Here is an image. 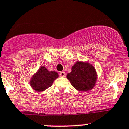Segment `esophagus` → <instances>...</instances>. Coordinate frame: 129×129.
Returning <instances> with one entry per match:
<instances>
[{
    "label": "esophagus",
    "mask_w": 129,
    "mask_h": 129,
    "mask_svg": "<svg viewBox=\"0 0 129 129\" xmlns=\"http://www.w3.org/2000/svg\"><path fill=\"white\" fill-rule=\"evenodd\" d=\"M59 75H60V76L61 77H65L66 76V73L63 71H61L60 72V73H59Z\"/></svg>",
    "instance_id": "1"
}]
</instances>
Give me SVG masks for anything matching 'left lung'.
<instances>
[{
	"mask_svg": "<svg viewBox=\"0 0 129 129\" xmlns=\"http://www.w3.org/2000/svg\"><path fill=\"white\" fill-rule=\"evenodd\" d=\"M67 78L72 86L79 91H88L93 88L97 80L94 67L88 63L77 62L72 67Z\"/></svg>",
	"mask_w": 129,
	"mask_h": 129,
	"instance_id": "8db88e82",
	"label": "left lung"
}]
</instances>
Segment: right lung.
I'll use <instances>...</instances> for the list:
<instances>
[{"label":"right lung","instance_id":"obj_1","mask_svg":"<svg viewBox=\"0 0 129 129\" xmlns=\"http://www.w3.org/2000/svg\"><path fill=\"white\" fill-rule=\"evenodd\" d=\"M58 74L55 71H48L47 69L42 66L37 73L32 78L31 86L37 92H41L51 86Z\"/></svg>","mask_w":129,"mask_h":129}]
</instances>
